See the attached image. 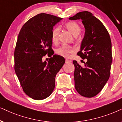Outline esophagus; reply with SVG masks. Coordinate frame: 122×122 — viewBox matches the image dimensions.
Wrapping results in <instances>:
<instances>
[{
	"label": "esophagus",
	"instance_id": "1",
	"mask_svg": "<svg viewBox=\"0 0 122 122\" xmlns=\"http://www.w3.org/2000/svg\"><path fill=\"white\" fill-rule=\"evenodd\" d=\"M66 63H67V64H69V63H71L72 61H71V60H67V59H66Z\"/></svg>",
	"mask_w": 122,
	"mask_h": 122
}]
</instances>
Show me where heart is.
<instances>
[{
  "instance_id": "1",
  "label": "heart",
  "mask_w": 122,
  "mask_h": 122,
  "mask_svg": "<svg viewBox=\"0 0 122 122\" xmlns=\"http://www.w3.org/2000/svg\"><path fill=\"white\" fill-rule=\"evenodd\" d=\"M66 29L74 36H77L81 32V26L75 22H69L65 25ZM60 29L58 27H55L52 31L51 41L53 44H57L59 37ZM56 53L57 55L64 57H67L70 53L74 52V50L70 46L62 45L56 50Z\"/></svg>"
}]
</instances>
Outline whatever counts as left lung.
<instances>
[{
  "instance_id": "left-lung-1",
  "label": "left lung",
  "mask_w": 122,
  "mask_h": 122,
  "mask_svg": "<svg viewBox=\"0 0 122 122\" xmlns=\"http://www.w3.org/2000/svg\"><path fill=\"white\" fill-rule=\"evenodd\" d=\"M81 20L85 28L78 55L87 59L82 67L73 61L75 88L82 96L92 97L102 90L108 81L112 62V42L102 23L91 12L83 11L69 18Z\"/></svg>"
}]
</instances>
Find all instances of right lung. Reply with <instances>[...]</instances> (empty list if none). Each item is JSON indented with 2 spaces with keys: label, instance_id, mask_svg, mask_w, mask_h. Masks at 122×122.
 Segmentation results:
<instances>
[{
  "label": "right lung",
  "instance_id": "add662e5",
  "mask_svg": "<svg viewBox=\"0 0 122 122\" xmlns=\"http://www.w3.org/2000/svg\"><path fill=\"white\" fill-rule=\"evenodd\" d=\"M62 18L46 13L31 18L24 25L15 48V70L23 91L33 99H45L55 87V78L65 62L62 56L53 55L51 33ZM50 57L47 63L42 58Z\"/></svg>",
  "mask_w": 122,
  "mask_h": 122
}]
</instances>
